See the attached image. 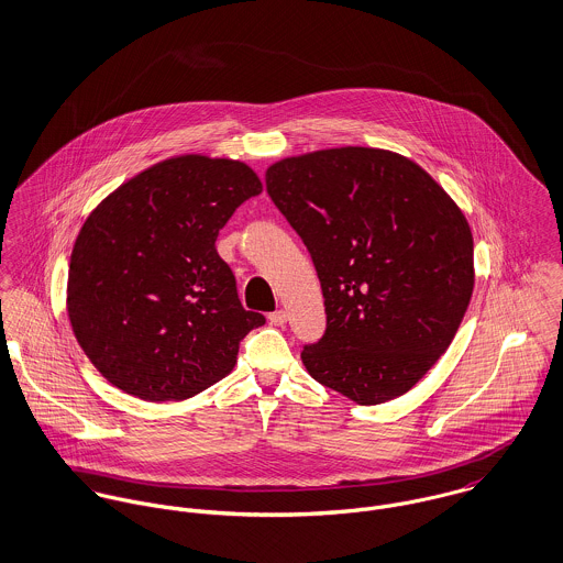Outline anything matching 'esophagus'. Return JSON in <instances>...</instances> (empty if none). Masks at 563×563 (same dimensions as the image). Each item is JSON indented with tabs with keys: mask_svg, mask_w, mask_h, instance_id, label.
I'll use <instances>...</instances> for the list:
<instances>
[{
	"mask_svg": "<svg viewBox=\"0 0 563 563\" xmlns=\"http://www.w3.org/2000/svg\"><path fill=\"white\" fill-rule=\"evenodd\" d=\"M268 321H271V324H284V322L288 321V312H286V310L271 312V314H268Z\"/></svg>",
	"mask_w": 563,
	"mask_h": 563,
	"instance_id": "esophagus-1",
	"label": "esophagus"
}]
</instances>
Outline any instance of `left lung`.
<instances>
[{
    "label": "left lung",
    "mask_w": 563,
    "mask_h": 563,
    "mask_svg": "<svg viewBox=\"0 0 563 563\" xmlns=\"http://www.w3.org/2000/svg\"><path fill=\"white\" fill-rule=\"evenodd\" d=\"M266 190L321 279L327 331L308 373L357 405L411 390L453 342L475 288L473 232L420 166L375 147L273 162Z\"/></svg>",
    "instance_id": "1"
}]
</instances>
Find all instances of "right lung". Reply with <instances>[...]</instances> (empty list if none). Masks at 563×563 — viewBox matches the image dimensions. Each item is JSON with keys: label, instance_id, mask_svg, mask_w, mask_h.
<instances>
[{"label": "right lung", "instance_id": "add662e5", "mask_svg": "<svg viewBox=\"0 0 563 563\" xmlns=\"http://www.w3.org/2000/svg\"><path fill=\"white\" fill-rule=\"evenodd\" d=\"M260 192L246 162L184 154L130 177L88 214L67 314L103 379L143 401H184L234 371L264 317L242 308L214 242Z\"/></svg>", "mask_w": 563, "mask_h": 563}]
</instances>
